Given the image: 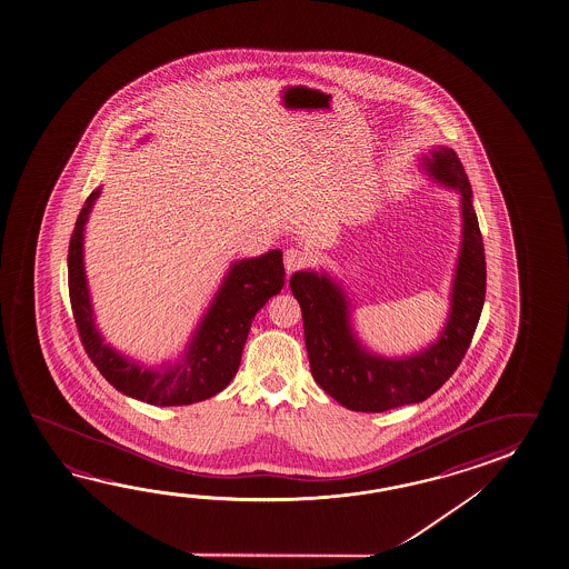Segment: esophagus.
Masks as SVG:
<instances>
[{"label":"esophagus","instance_id":"1","mask_svg":"<svg viewBox=\"0 0 569 569\" xmlns=\"http://www.w3.org/2000/svg\"><path fill=\"white\" fill-rule=\"evenodd\" d=\"M308 261H310L308 253L301 251L298 247H290V249L286 251V256H283V263H286V271H288V273H293V271H298V269L306 268Z\"/></svg>","mask_w":569,"mask_h":569}]
</instances>
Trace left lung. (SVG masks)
Returning <instances> with one entry per match:
<instances>
[{
  "label": "left lung",
  "mask_w": 569,
  "mask_h": 569,
  "mask_svg": "<svg viewBox=\"0 0 569 569\" xmlns=\"http://www.w3.org/2000/svg\"><path fill=\"white\" fill-rule=\"evenodd\" d=\"M425 167L432 179L461 193V253L449 320L437 342L407 358L372 355L356 338L350 301L328 273L298 271L290 279L291 293L300 301L311 376L326 395L356 412H385L435 395L461 365L481 318L487 268L471 182L457 152L447 147L430 150Z\"/></svg>",
  "instance_id": "8db88e82"
}]
</instances>
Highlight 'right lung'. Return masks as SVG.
<instances>
[{
  "mask_svg": "<svg viewBox=\"0 0 569 569\" xmlns=\"http://www.w3.org/2000/svg\"><path fill=\"white\" fill-rule=\"evenodd\" d=\"M98 194L100 189L88 197L76 219L68 247V291L76 328L88 358L119 392L147 405L182 407L214 397L233 380L241 365V352L256 313L286 283L281 251L271 249L259 258L236 261L187 346L181 362L144 368L104 343L94 326L82 241L88 214Z\"/></svg>",
  "mask_w": 569,
  "mask_h": 569,
  "instance_id": "obj_1",
  "label": "right lung"
}]
</instances>
